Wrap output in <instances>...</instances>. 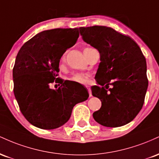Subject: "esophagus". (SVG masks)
Here are the masks:
<instances>
[{
  "label": "esophagus",
  "instance_id": "34e87169",
  "mask_svg": "<svg viewBox=\"0 0 159 159\" xmlns=\"http://www.w3.org/2000/svg\"><path fill=\"white\" fill-rule=\"evenodd\" d=\"M87 90H88V92H89V96H90V97H91V96H92V92H91L90 87H88V86H87Z\"/></svg>",
  "mask_w": 159,
  "mask_h": 159
}]
</instances>
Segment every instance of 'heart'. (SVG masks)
Masks as SVG:
<instances>
[{
    "label": "heart",
    "instance_id": "heart-1",
    "mask_svg": "<svg viewBox=\"0 0 159 159\" xmlns=\"http://www.w3.org/2000/svg\"><path fill=\"white\" fill-rule=\"evenodd\" d=\"M90 48H86L84 51ZM65 55L63 56L62 60L64 59ZM68 81L72 82L74 84H87L90 81V75L88 73H84V72H76L72 74L70 77L67 78Z\"/></svg>",
    "mask_w": 159,
    "mask_h": 159
}]
</instances>
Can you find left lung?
<instances>
[{
	"instance_id": "1",
	"label": "left lung",
	"mask_w": 159,
	"mask_h": 159,
	"mask_svg": "<svg viewBox=\"0 0 159 159\" xmlns=\"http://www.w3.org/2000/svg\"><path fill=\"white\" fill-rule=\"evenodd\" d=\"M83 40L99 52L100 62L92 94L102 102L93 113L104 126L119 127L130 123L143 107L148 87L147 62L129 36L105 26L80 27Z\"/></svg>"
}]
</instances>
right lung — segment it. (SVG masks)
Segmentation results:
<instances>
[{"label": "right lung", "instance_id": "1", "mask_svg": "<svg viewBox=\"0 0 159 159\" xmlns=\"http://www.w3.org/2000/svg\"><path fill=\"white\" fill-rule=\"evenodd\" d=\"M78 36V28L44 30L26 42L16 56L12 69L14 95L21 114L34 126H61L69 120L75 105L89 97L88 93H73L66 81L57 78L61 57ZM53 83L61 86L52 90Z\"/></svg>", "mask_w": 159, "mask_h": 159}]
</instances>
